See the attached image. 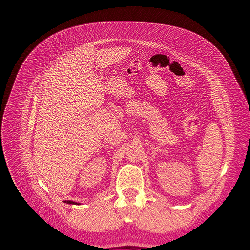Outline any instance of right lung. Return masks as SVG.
Returning <instances> with one entry per match:
<instances>
[{
    "mask_svg": "<svg viewBox=\"0 0 250 250\" xmlns=\"http://www.w3.org/2000/svg\"><path fill=\"white\" fill-rule=\"evenodd\" d=\"M64 203H67V204H76V205H80V203H77L75 201H71V200H65Z\"/></svg>",
    "mask_w": 250,
    "mask_h": 250,
    "instance_id": "add662e5",
    "label": "right lung"
}]
</instances>
